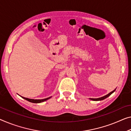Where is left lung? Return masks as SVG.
<instances>
[{"mask_svg":"<svg viewBox=\"0 0 131 131\" xmlns=\"http://www.w3.org/2000/svg\"><path fill=\"white\" fill-rule=\"evenodd\" d=\"M115 90H116V89H115V90H114L113 91L111 92L108 93V95H105V96H104L99 97V98H90V99H91V100H92V101H102V100H103V99H105V98H106V97H108V96H110V95H111V94H112V93H114V92L115 91Z\"/></svg>","mask_w":131,"mask_h":131,"instance_id":"obj_1","label":"left lung"}]
</instances>
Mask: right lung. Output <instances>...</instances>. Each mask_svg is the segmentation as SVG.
I'll list each match as a JSON object with an SVG mask.
<instances>
[{
  "instance_id": "add662e5",
  "label": "right lung",
  "mask_w": 131,
  "mask_h": 131,
  "mask_svg": "<svg viewBox=\"0 0 131 131\" xmlns=\"http://www.w3.org/2000/svg\"><path fill=\"white\" fill-rule=\"evenodd\" d=\"M22 97V98L26 99V101H29V102H32V103H41V102H44V101H46L48 100V99H50L51 97H47V98L45 99H29V98H27V97H23V96H21Z\"/></svg>"
}]
</instances>
